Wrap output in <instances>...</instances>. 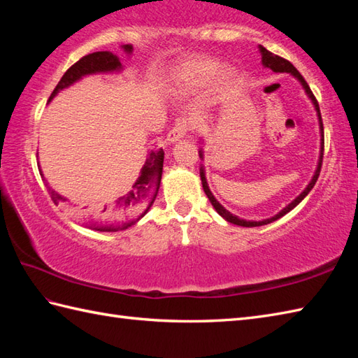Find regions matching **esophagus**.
<instances>
[{"instance_id": "1", "label": "esophagus", "mask_w": 358, "mask_h": 358, "mask_svg": "<svg viewBox=\"0 0 358 358\" xmlns=\"http://www.w3.org/2000/svg\"><path fill=\"white\" fill-rule=\"evenodd\" d=\"M187 131H189L187 120H185V118L178 120L177 123H175V126L169 131V134H167V141L175 143V141H178L181 138H185V135L187 134Z\"/></svg>"}]
</instances>
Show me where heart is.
I'll return each mask as SVG.
<instances>
[{
  "mask_svg": "<svg viewBox=\"0 0 358 358\" xmlns=\"http://www.w3.org/2000/svg\"><path fill=\"white\" fill-rule=\"evenodd\" d=\"M218 69L220 64L214 58L196 57L192 59H187L183 64H180L178 69L175 71L173 80L181 90H194L196 87L208 85V83L215 77ZM231 72L222 73L223 81H231Z\"/></svg>",
  "mask_w": 358,
  "mask_h": 358,
  "instance_id": "heart-1",
  "label": "heart"
}]
</instances>
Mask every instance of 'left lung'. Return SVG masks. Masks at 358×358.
<instances>
[{
    "mask_svg": "<svg viewBox=\"0 0 358 358\" xmlns=\"http://www.w3.org/2000/svg\"><path fill=\"white\" fill-rule=\"evenodd\" d=\"M260 52H262V63H263V66H264V67H269V69H271V71H273V72H287V73H292L294 77L301 83V86H303V89H305V92L308 94V96L310 98V101L314 103V108H315V110H317V115H318V121H320L322 148H320V158H318L317 171H315V173H314L313 180H310V183L308 185V187H306L305 191H303L299 196H296V199H295L292 203H289L285 209H281L277 215H273V217H271V218H266V220H263V222H246V220H241V218H238L237 215L231 214V212L227 210V209H224V208L222 206V204H220V203L215 200V196L212 195L210 189H209V186H208V181H206V175H204V169H203V166H201V169H200L201 185H203V189H204V194L208 195L209 201L212 203V206L215 208V210L218 212L220 215H222V217L226 220V222H229V223H232V224L245 226V227H255V226H263V224H269V223H272V222H275V220H278V218H281L283 215H286L287 212H291V210L296 206V204H299L303 199H305V196L310 192V189H313V187L315 186L317 180H318V175H320V171H322V163H323V150H324V136H323V121H322V113H320V108H318V101L315 100V96H314V94H313V90H310V87L308 86V83L305 81V78L301 77V73H300L299 71H296L295 67H294L291 63L287 62V59L281 58V57H278V55H273L272 52H269L268 49H264L263 45H260ZM200 158H203V152H201V150H200Z\"/></svg>",
    "mask_w": 358,
    "mask_h": 358,
    "instance_id": "1",
    "label": "left lung"
}]
</instances>
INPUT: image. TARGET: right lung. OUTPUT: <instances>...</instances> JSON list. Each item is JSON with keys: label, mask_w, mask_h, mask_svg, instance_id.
Masks as SVG:
<instances>
[{"label": "right lung", "mask_w": 358, "mask_h": 358, "mask_svg": "<svg viewBox=\"0 0 358 358\" xmlns=\"http://www.w3.org/2000/svg\"><path fill=\"white\" fill-rule=\"evenodd\" d=\"M123 49L131 53L132 45L124 44ZM121 69L120 58L113 55L112 52L101 50L94 52L89 55L83 57L77 63L72 64L69 69L66 71L63 78L59 80L57 87L49 98V101L55 96L59 90L69 87L75 81L86 77V75L92 73H104V72H115ZM163 159L164 152L163 149L150 150L146 163L141 167V173L138 180L135 181L131 191L126 195L120 196L110 204H104V206L98 208L92 212H81V210H71L75 217H78L86 226L92 227L96 231H120L127 229L129 226L138 222V220L146 214L149 208L154 204L159 183H162V173H163ZM43 175V173H41ZM49 195L52 201L55 204H63L66 201L64 196L57 194L52 187H49Z\"/></svg>", "instance_id": "obj_1"}]
</instances>
